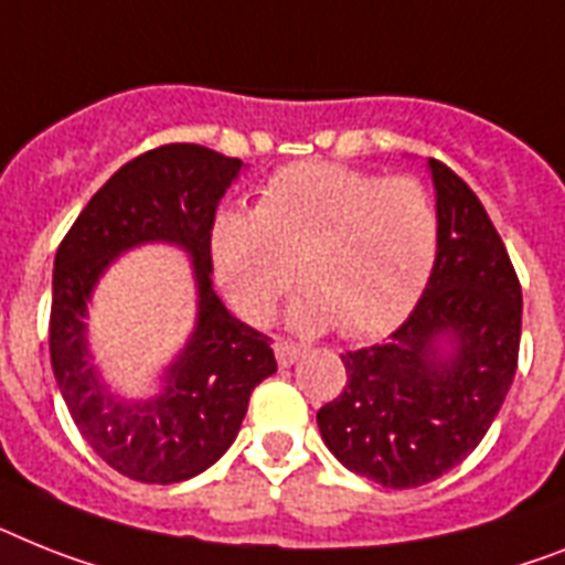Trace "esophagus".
<instances>
[{"label":"esophagus","instance_id":"1","mask_svg":"<svg viewBox=\"0 0 565 565\" xmlns=\"http://www.w3.org/2000/svg\"><path fill=\"white\" fill-rule=\"evenodd\" d=\"M274 355H277L279 366H291V363L300 361L302 349L288 343V340H277V343H274Z\"/></svg>","mask_w":565,"mask_h":565}]
</instances>
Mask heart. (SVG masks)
Listing matches in <instances>:
<instances>
[{
    "instance_id": "heart-1",
    "label": "heart",
    "mask_w": 565,
    "mask_h": 565,
    "mask_svg": "<svg viewBox=\"0 0 565 565\" xmlns=\"http://www.w3.org/2000/svg\"><path fill=\"white\" fill-rule=\"evenodd\" d=\"M439 250V216L413 179L343 164L279 170L254 213L225 210L210 227V254L233 309L265 323L291 288L306 291L288 323L300 332L340 326L347 338L384 332L413 309Z\"/></svg>"
}]
</instances>
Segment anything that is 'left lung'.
Wrapping results in <instances>:
<instances>
[{
	"mask_svg": "<svg viewBox=\"0 0 565 565\" xmlns=\"http://www.w3.org/2000/svg\"><path fill=\"white\" fill-rule=\"evenodd\" d=\"M439 250L422 300L386 343L343 358L317 409L334 459L384 488H418L477 450L516 372L523 294L477 193L436 158Z\"/></svg>",
	"mask_w": 565,
	"mask_h": 565,
	"instance_id": "1",
	"label": "left lung"
}]
</instances>
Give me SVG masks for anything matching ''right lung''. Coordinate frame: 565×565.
Segmentation results:
<instances>
[{
    "mask_svg": "<svg viewBox=\"0 0 565 565\" xmlns=\"http://www.w3.org/2000/svg\"><path fill=\"white\" fill-rule=\"evenodd\" d=\"M245 170L199 143H167L120 167L92 195L54 256L51 366L77 430L124 477L172 484L199 477L233 445L250 390L277 372L271 340L213 291L210 227ZM143 244L184 249L194 268L196 323L149 399L115 394L87 343V302L120 255Z\"/></svg>",
    "mask_w": 565,
    "mask_h": 565,
    "instance_id": "obj_1",
    "label": "right lung"
}]
</instances>
